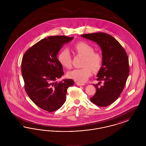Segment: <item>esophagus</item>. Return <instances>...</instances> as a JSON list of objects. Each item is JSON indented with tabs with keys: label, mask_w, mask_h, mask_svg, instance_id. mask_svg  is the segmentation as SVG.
Masks as SVG:
<instances>
[{
	"label": "esophagus",
	"mask_w": 146,
	"mask_h": 146,
	"mask_svg": "<svg viewBox=\"0 0 146 146\" xmlns=\"http://www.w3.org/2000/svg\"><path fill=\"white\" fill-rule=\"evenodd\" d=\"M76 85H78V86H83L84 85V84L83 83H78V82H76Z\"/></svg>",
	"instance_id": "34e87169"
}]
</instances>
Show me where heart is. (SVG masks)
<instances>
[{
    "instance_id": "heart-1",
    "label": "heart",
    "mask_w": 146,
    "mask_h": 146,
    "mask_svg": "<svg viewBox=\"0 0 146 146\" xmlns=\"http://www.w3.org/2000/svg\"><path fill=\"white\" fill-rule=\"evenodd\" d=\"M73 48L76 54L84 56L82 63L83 67L70 71L67 76L70 79L78 83H83L91 76V69L95 72L100 69L102 64V57L100 54L94 52V48L85 42H77ZM58 60L66 68L68 69L72 67V57L68 49H63L60 51L58 55Z\"/></svg>"
}]
</instances>
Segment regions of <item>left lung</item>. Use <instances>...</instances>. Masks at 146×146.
Instances as JSON below:
<instances>
[{
  "mask_svg": "<svg viewBox=\"0 0 146 146\" xmlns=\"http://www.w3.org/2000/svg\"><path fill=\"white\" fill-rule=\"evenodd\" d=\"M87 39L96 42L102 50V64L97 80L93 84L96 89L90 101L100 107H106L115 101L124 90L129 74V58L121 44L111 35L95 33L81 35ZM101 81L103 86H99Z\"/></svg>",
  "mask_w": 146,
  "mask_h": 146,
  "instance_id": "1",
  "label": "left lung"
}]
</instances>
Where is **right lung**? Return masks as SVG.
Instances as JSON below:
<instances>
[{
	"label": "right lung",
	"instance_id": "right-lung-1",
	"mask_svg": "<svg viewBox=\"0 0 146 146\" xmlns=\"http://www.w3.org/2000/svg\"><path fill=\"white\" fill-rule=\"evenodd\" d=\"M73 39L64 35L42 39L27 50L22 57L21 72L28 96L46 111H55L66 101L67 89L74 85L70 79L57 82L64 73L57 55L63 44Z\"/></svg>",
	"mask_w": 146,
	"mask_h": 146
}]
</instances>
